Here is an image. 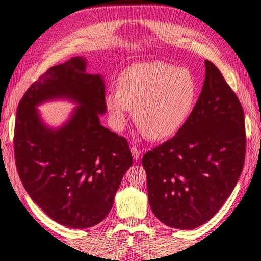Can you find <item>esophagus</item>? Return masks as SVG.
I'll return each mask as SVG.
<instances>
[{
	"mask_svg": "<svg viewBox=\"0 0 261 261\" xmlns=\"http://www.w3.org/2000/svg\"><path fill=\"white\" fill-rule=\"evenodd\" d=\"M131 153H132V156H134V159L137 160V159L139 158V155H140V151H139L138 148L136 147V146H132V147H131Z\"/></svg>",
	"mask_w": 261,
	"mask_h": 261,
	"instance_id": "esophagus-1",
	"label": "esophagus"
}]
</instances>
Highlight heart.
<instances>
[{"label":"heart","mask_w":261,"mask_h":261,"mask_svg":"<svg viewBox=\"0 0 261 261\" xmlns=\"http://www.w3.org/2000/svg\"><path fill=\"white\" fill-rule=\"evenodd\" d=\"M197 82L187 68L163 61L132 65L117 82V92L108 94L106 108L116 130L126 123L131 109L138 129L151 140H164L179 132L192 115Z\"/></svg>","instance_id":"obj_1"}]
</instances>
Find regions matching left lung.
I'll return each mask as SVG.
<instances>
[{
    "instance_id": "8db88e82",
    "label": "left lung",
    "mask_w": 261,
    "mask_h": 261,
    "mask_svg": "<svg viewBox=\"0 0 261 261\" xmlns=\"http://www.w3.org/2000/svg\"><path fill=\"white\" fill-rule=\"evenodd\" d=\"M174 137L143 155L148 202L167 226L192 230L212 220L232 193L245 161L244 110L216 66Z\"/></svg>"
}]
</instances>
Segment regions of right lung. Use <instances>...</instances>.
<instances>
[{"label": "right lung", "instance_id": "obj_1", "mask_svg": "<svg viewBox=\"0 0 261 261\" xmlns=\"http://www.w3.org/2000/svg\"><path fill=\"white\" fill-rule=\"evenodd\" d=\"M85 71L86 60L75 57L41 74L18 103L14 135L24 188L48 217L73 229L105 220L132 165L127 140L100 123L98 115L107 110L105 82ZM57 97L79 107L53 130L40 121L35 106Z\"/></svg>", "mask_w": 261, "mask_h": 261}]
</instances>
